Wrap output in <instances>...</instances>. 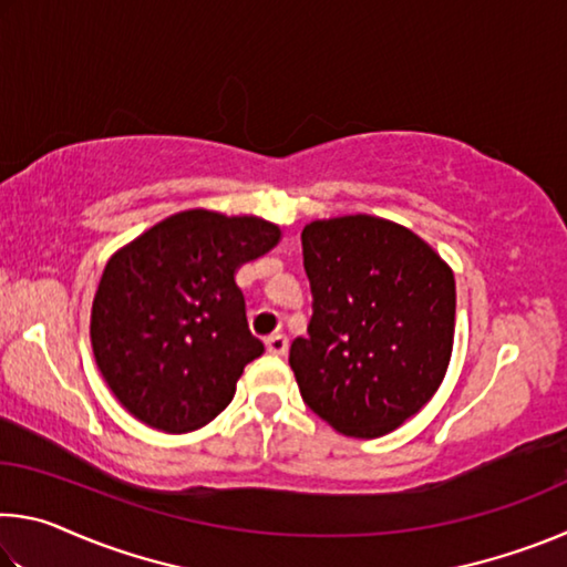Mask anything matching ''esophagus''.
Listing matches in <instances>:
<instances>
[{
    "label": "esophagus",
    "instance_id": "obj_1",
    "mask_svg": "<svg viewBox=\"0 0 567 567\" xmlns=\"http://www.w3.org/2000/svg\"><path fill=\"white\" fill-rule=\"evenodd\" d=\"M265 344H267V352H270V354H285L287 348H290V340H287L285 334L277 332V334H270Z\"/></svg>",
    "mask_w": 567,
    "mask_h": 567
}]
</instances>
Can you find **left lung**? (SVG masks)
I'll list each match as a JSON object with an SVG mask.
<instances>
[{
	"mask_svg": "<svg viewBox=\"0 0 567 567\" xmlns=\"http://www.w3.org/2000/svg\"><path fill=\"white\" fill-rule=\"evenodd\" d=\"M302 257L312 318L290 348L300 395L342 435H388L445 378L453 270L408 227L372 215L310 223Z\"/></svg>",
	"mask_w": 567,
	"mask_h": 567,
	"instance_id": "obj_1",
	"label": "left lung"
}]
</instances>
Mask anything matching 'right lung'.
<instances>
[{"mask_svg":"<svg viewBox=\"0 0 567 567\" xmlns=\"http://www.w3.org/2000/svg\"><path fill=\"white\" fill-rule=\"evenodd\" d=\"M277 243L280 227L267 219L187 209L112 255L90 338L102 378L134 417L189 433L229 405L245 364L265 352L235 272Z\"/></svg>","mask_w":567,"mask_h":567,"instance_id":"add662e5","label":"right lung"}]
</instances>
